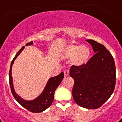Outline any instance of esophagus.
Instances as JSON below:
<instances>
[{"mask_svg":"<svg viewBox=\"0 0 122 122\" xmlns=\"http://www.w3.org/2000/svg\"><path fill=\"white\" fill-rule=\"evenodd\" d=\"M64 76H65V77H67V76H69V70L66 69L65 71H64Z\"/></svg>","mask_w":122,"mask_h":122,"instance_id":"obj_1","label":"esophagus"}]
</instances>
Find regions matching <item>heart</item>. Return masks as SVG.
<instances>
[{
  "label": "heart",
  "instance_id": "heart-1",
  "mask_svg": "<svg viewBox=\"0 0 122 122\" xmlns=\"http://www.w3.org/2000/svg\"><path fill=\"white\" fill-rule=\"evenodd\" d=\"M62 56L64 58H72V64L80 66L87 62L90 56V50L86 45L71 44L63 49Z\"/></svg>",
  "mask_w": 122,
  "mask_h": 122
}]
</instances>
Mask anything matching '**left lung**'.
Wrapping results in <instances>:
<instances>
[{"label":"left lung","instance_id":"8db88e82","mask_svg":"<svg viewBox=\"0 0 122 122\" xmlns=\"http://www.w3.org/2000/svg\"><path fill=\"white\" fill-rule=\"evenodd\" d=\"M95 54L86 64L70 69L74 79L72 96L82 107L96 109L105 103L115 86V65L112 55L103 45L93 40H86Z\"/></svg>","mask_w":122,"mask_h":122}]
</instances>
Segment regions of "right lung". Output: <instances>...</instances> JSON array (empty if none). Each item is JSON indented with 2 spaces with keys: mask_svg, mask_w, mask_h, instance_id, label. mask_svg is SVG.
<instances>
[{
  "mask_svg": "<svg viewBox=\"0 0 122 122\" xmlns=\"http://www.w3.org/2000/svg\"><path fill=\"white\" fill-rule=\"evenodd\" d=\"M32 44H33V42H30L29 43H26V45H32ZM24 48V46H23L19 50V51L17 53L16 56L11 62L10 71H9V83H10V88H11V93H12V95L15 98V99L23 107H24L25 109H26L31 112L39 113V112H41L46 110L47 108L49 107L51 105L54 99L55 92L56 90V89L57 88V87L61 83L62 79L64 78V73L61 72L58 76L50 78L48 82H47V84H46L43 92L36 99L33 101H30L23 99L22 98H20V96H18L16 95V93H15V92L13 85L12 76H11V67H12L13 64L15 60L20 55V53L23 50Z\"/></svg>",
  "mask_w": 122,
  "mask_h": 122,
  "instance_id": "right-lung-1",
  "label": "right lung"
}]
</instances>
